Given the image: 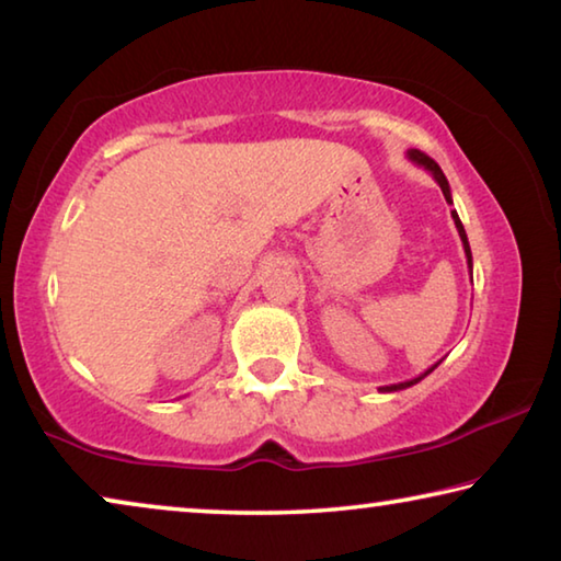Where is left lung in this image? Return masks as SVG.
Listing matches in <instances>:
<instances>
[{
    "mask_svg": "<svg viewBox=\"0 0 561 561\" xmlns=\"http://www.w3.org/2000/svg\"><path fill=\"white\" fill-rule=\"evenodd\" d=\"M408 160H411V163H415V165H421L423 170H428V173L433 175V180L435 183L440 185V190H443V195H445V201H448V205H453V195H450V185H448V178H445V173L440 170V165L435 163L433 158H428L425 153H421V150H408ZM450 215H453V222H455V227H458V234H460V240H462V250H465V257H468V270H470V277H472V252H470V242H468V234H465V227H462V222H460V217H458V213L455 210H450ZM443 360V358H440ZM440 360L438 364H433L428 371H423L421 376H415V378H411V381H401V383H391V386H381L378 388V391L381 393H393V391H403V388H411V386H415L417 381H423L425 376L428 374H433L435 368L440 366Z\"/></svg>",
    "mask_w": 561,
    "mask_h": 561,
    "instance_id": "left-lung-1",
    "label": "left lung"
}]
</instances>
